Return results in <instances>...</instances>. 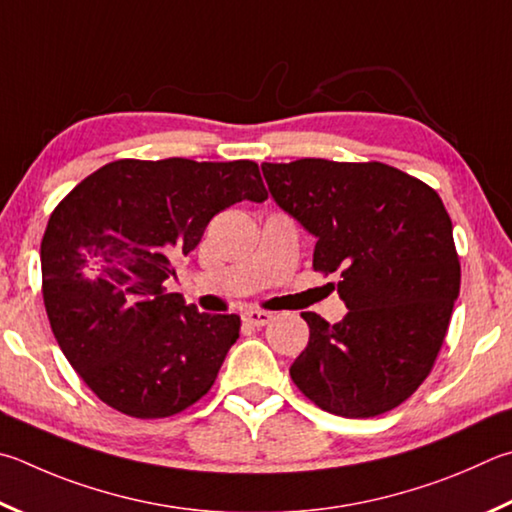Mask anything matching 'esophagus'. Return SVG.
<instances>
[{
    "mask_svg": "<svg viewBox=\"0 0 512 512\" xmlns=\"http://www.w3.org/2000/svg\"><path fill=\"white\" fill-rule=\"evenodd\" d=\"M241 320H244V324H248V327H266V324L273 320V313L250 309L241 313Z\"/></svg>",
    "mask_w": 512,
    "mask_h": 512,
    "instance_id": "obj_1",
    "label": "esophagus"
}]
</instances>
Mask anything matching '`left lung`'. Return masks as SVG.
I'll return each mask as SVG.
<instances>
[{
  "label": "left lung",
  "instance_id": "obj_1",
  "mask_svg": "<svg viewBox=\"0 0 512 512\" xmlns=\"http://www.w3.org/2000/svg\"><path fill=\"white\" fill-rule=\"evenodd\" d=\"M277 206L315 237L313 268L340 273L349 313L304 311L309 345L293 383L324 412L394 410L430 374L459 297L452 221L430 185L385 163H264Z\"/></svg>",
  "mask_w": 512,
  "mask_h": 512
}]
</instances>
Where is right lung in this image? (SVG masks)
Instances as JSON below:
<instances>
[{"instance_id":"right-lung-1","label":"right lung","mask_w":512,"mask_h":512,"mask_svg":"<svg viewBox=\"0 0 512 512\" xmlns=\"http://www.w3.org/2000/svg\"><path fill=\"white\" fill-rule=\"evenodd\" d=\"M264 199L253 161L123 159L60 201L40 248L44 306L62 353L102 403L165 418L208 394L241 320L199 313L165 280L217 212Z\"/></svg>"}]
</instances>
